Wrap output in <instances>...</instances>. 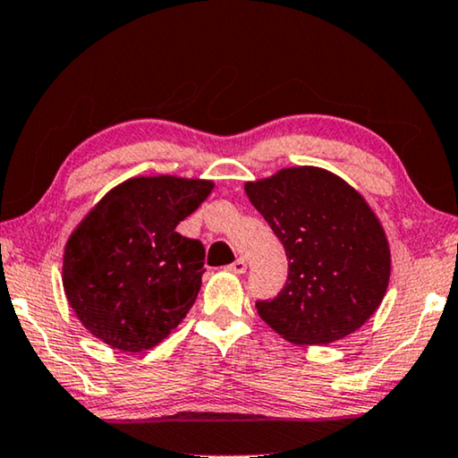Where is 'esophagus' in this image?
Segmentation results:
<instances>
[{
	"instance_id": "esophagus-1",
	"label": "esophagus",
	"mask_w": 458,
	"mask_h": 458,
	"mask_svg": "<svg viewBox=\"0 0 458 458\" xmlns=\"http://www.w3.org/2000/svg\"><path fill=\"white\" fill-rule=\"evenodd\" d=\"M229 272H235V274H243L245 270H248V262H245V258H237L233 264L227 266Z\"/></svg>"
}]
</instances>
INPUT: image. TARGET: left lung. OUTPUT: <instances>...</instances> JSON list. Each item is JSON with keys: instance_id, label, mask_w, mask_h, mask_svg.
Returning a JSON list of instances; mask_svg holds the SVG:
<instances>
[{"instance_id": "8db88e82", "label": "left lung", "mask_w": 458, "mask_h": 458, "mask_svg": "<svg viewBox=\"0 0 458 458\" xmlns=\"http://www.w3.org/2000/svg\"><path fill=\"white\" fill-rule=\"evenodd\" d=\"M245 194L288 259L283 291L256 301L259 318L293 344L356 332L381 305L391 274L385 231L362 196L319 167L248 182Z\"/></svg>"}]
</instances>
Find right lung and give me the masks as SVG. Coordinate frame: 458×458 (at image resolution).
I'll list each match as a JSON object with an SVG mask.
<instances>
[{
	"mask_svg": "<svg viewBox=\"0 0 458 458\" xmlns=\"http://www.w3.org/2000/svg\"><path fill=\"white\" fill-rule=\"evenodd\" d=\"M213 182L132 178L104 196L65 245L63 286L89 334L124 352L149 350L199 297L205 245L175 227Z\"/></svg>",
	"mask_w": 458,
	"mask_h": 458,
	"instance_id": "1",
	"label": "right lung"
}]
</instances>
